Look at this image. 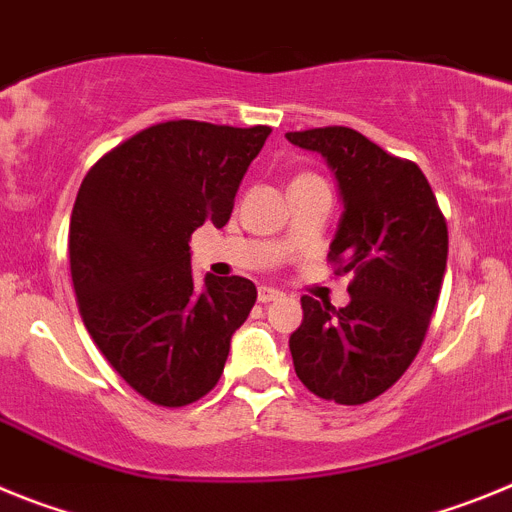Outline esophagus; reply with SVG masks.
I'll return each instance as SVG.
<instances>
[{"instance_id": "34e87169", "label": "esophagus", "mask_w": 512, "mask_h": 512, "mask_svg": "<svg viewBox=\"0 0 512 512\" xmlns=\"http://www.w3.org/2000/svg\"><path fill=\"white\" fill-rule=\"evenodd\" d=\"M279 297H284L282 292H279V289H274V287H259V302H274V300H279Z\"/></svg>"}]
</instances>
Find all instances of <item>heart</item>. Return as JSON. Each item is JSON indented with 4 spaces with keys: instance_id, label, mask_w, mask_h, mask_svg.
Returning <instances> with one entry per match:
<instances>
[{
    "instance_id": "heart-1",
    "label": "heart",
    "mask_w": 512,
    "mask_h": 512,
    "mask_svg": "<svg viewBox=\"0 0 512 512\" xmlns=\"http://www.w3.org/2000/svg\"><path fill=\"white\" fill-rule=\"evenodd\" d=\"M300 179H315V176H310V174H305V176H300Z\"/></svg>"
}]
</instances>
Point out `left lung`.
Masks as SVG:
<instances>
[{
  "mask_svg": "<svg viewBox=\"0 0 512 512\" xmlns=\"http://www.w3.org/2000/svg\"><path fill=\"white\" fill-rule=\"evenodd\" d=\"M318 151L336 174L343 212L328 259L354 274L351 302L302 297V325L289 336L295 372L312 395L364 405L390 390L423 346L441 295L449 230L418 164L351 128L287 133Z\"/></svg>",
  "mask_w": 512,
  "mask_h": 512,
  "instance_id": "obj_1",
  "label": "left lung"
}]
</instances>
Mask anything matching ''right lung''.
Returning <instances> with one entry per match:
<instances>
[{
  "label": "right lung",
  "mask_w": 512,
  "mask_h": 512,
  "mask_svg": "<svg viewBox=\"0 0 512 512\" xmlns=\"http://www.w3.org/2000/svg\"><path fill=\"white\" fill-rule=\"evenodd\" d=\"M271 128L171 120L104 153L81 182L69 228L71 279L89 336L138 395L200 400L256 302L243 277L197 287L189 235L223 228Z\"/></svg>",
  "instance_id": "right-lung-1"
}]
</instances>
